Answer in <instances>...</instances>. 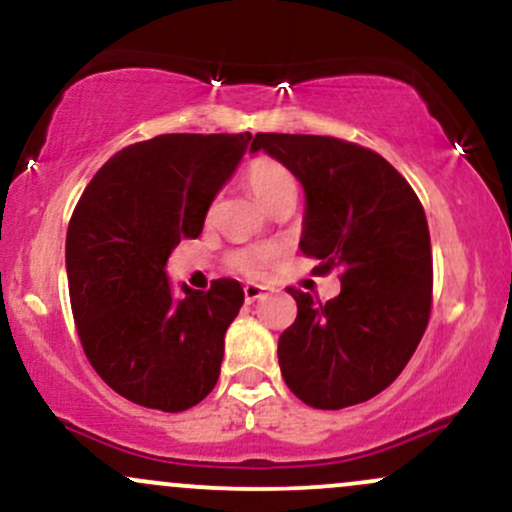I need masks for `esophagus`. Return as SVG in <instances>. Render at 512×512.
I'll return each instance as SVG.
<instances>
[{"instance_id": "34e87169", "label": "esophagus", "mask_w": 512, "mask_h": 512, "mask_svg": "<svg viewBox=\"0 0 512 512\" xmlns=\"http://www.w3.org/2000/svg\"><path fill=\"white\" fill-rule=\"evenodd\" d=\"M263 293H266V288H263V285H256V283H246L244 285V298L249 302L258 300Z\"/></svg>"}]
</instances>
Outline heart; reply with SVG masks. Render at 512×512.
Returning <instances> with one entry per match:
<instances>
[{"label":"heart","mask_w":512,"mask_h":512,"mask_svg":"<svg viewBox=\"0 0 512 512\" xmlns=\"http://www.w3.org/2000/svg\"><path fill=\"white\" fill-rule=\"evenodd\" d=\"M244 183L251 195L268 210H276L283 202H295V195H298V180H295L293 170L271 156L251 158L244 168ZM273 258H276L273 249L251 246V249L234 251L232 266L244 276H261Z\"/></svg>","instance_id":"heart-1"}]
</instances>
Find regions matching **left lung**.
<instances>
[{
    "label": "left lung",
    "instance_id": "8db88e82",
    "mask_svg": "<svg viewBox=\"0 0 512 512\" xmlns=\"http://www.w3.org/2000/svg\"><path fill=\"white\" fill-rule=\"evenodd\" d=\"M305 188L300 251L327 276L342 268V293L288 288L298 317L280 334L283 381L305 405L342 410L388 388L415 354L432 312L427 217L408 180L371 148L334 136L256 134Z\"/></svg>",
    "mask_w": 512,
    "mask_h": 512
}]
</instances>
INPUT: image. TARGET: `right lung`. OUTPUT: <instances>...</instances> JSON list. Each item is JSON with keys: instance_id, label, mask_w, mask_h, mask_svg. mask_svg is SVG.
<instances>
[{"instance_id": "right-lung-1", "label": "right lung", "mask_w": 512, "mask_h": 512, "mask_svg": "<svg viewBox=\"0 0 512 512\" xmlns=\"http://www.w3.org/2000/svg\"><path fill=\"white\" fill-rule=\"evenodd\" d=\"M251 134H161L114 153L75 205L65 239L70 305L87 361L144 408L183 412L219 378L239 280L175 298L170 251L197 239Z\"/></svg>"}]
</instances>
